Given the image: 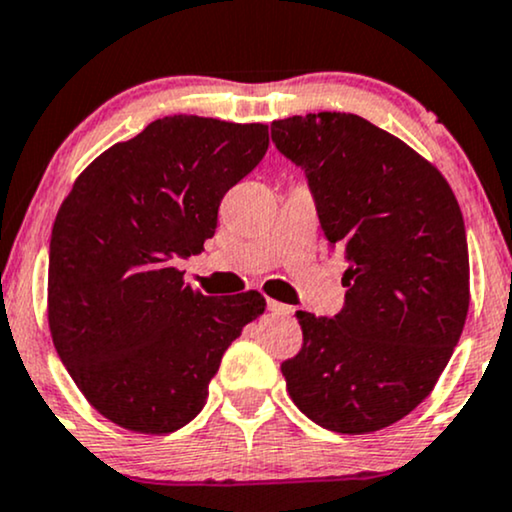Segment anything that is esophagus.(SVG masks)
<instances>
[{
  "mask_svg": "<svg viewBox=\"0 0 512 512\" xmlns=\"http://www.w3.org/2000/svg\"><path fill=\"white\" fill-rule=\"evenodd\" d=\"M267 310L272 312V315L288 317V315H291V312H293V307H291V305H283V303H279V300L269 298V300H267Z\"/></svg>",
  "mask_w": 512,
  "mask_h": 512,
  "instance_id": "esophagus-1",
  "label": "esophagus"
}]
</instances>
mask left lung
Returning <instances> with one entry per match:
<instances>
[{"instance_id": "1", "label": "left lung", "mask_w": 512, "mask_h": 512, "mask_svg": "<svg viewBox=\"0 0 512 512\" xmlns=\"http://www.w3.org/2000/svg\"><path fill=\"white\" fill-rule=\"evenodd\" d=\"M305 169L324 236L346 257L336 317L295 312L300 353L281 365L293 403L338 434L403 420L432 393L470 307L465 221L434 164L357 114L272 123Z\"/></svg>"}]
</instances>
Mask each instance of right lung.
<instances>
[{
  "mask_svg": "<svg viewBox=\"0 0 512 512\" xmlns=\"http://www.w3.org/2000/svg\"><path fill=\"white\" fill-rule=\"evenodd\" d=\"M264 123L164 116L102 152L61 202L47 319L88 403L138 434H169L207 400L226 348L264 312L257 291L209 298L176 260L217 229L219 202L262 162Z\"/></svg>",
  "mask_w": 512,
  "mask_h": 512,
  "instance_id": "obj_1",
  "label": "right lung"
}]
</instances>
